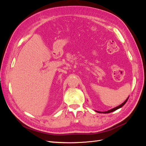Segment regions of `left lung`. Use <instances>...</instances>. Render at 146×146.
Instances as JSON below:
<instances>
[{
    "instance_id": "8db88e82",
    "label": "left lung",
    "mask_w": 146,
    "mask_h": 146,
    "mask_svg": "<svg viewBox=\"0 0 146 146\" xmlns=\"http://www.w3.org/2000/svg\"><path fill=\"white\" fill-rule=\"evenodd\" d=\"M129 98H128L125 100V102H123L121 105L117 106V107H116V108H113V109H111V110H108V111H96L98 112V113H109L113 112V111H115V110H117V109H119V108H121L122 107H123V106L125 104V103L127 102V101L128 100V99H129Z\"/></svg>"
}]
</instances>
